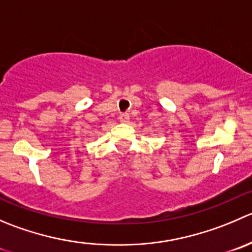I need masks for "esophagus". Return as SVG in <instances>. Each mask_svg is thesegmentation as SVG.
<instances>
[{"instance_id":"1","label":"esophagus","mask_w":252,"mask_h":252,"mask_svg":"<svg viewBox=\"0 0 252 252\" xmlns=\"http://www.w3.org/2000/svg\"><path fill=\"white\" fill-rule=\"evenodd\" d=\"M119 119H121V122H128L129 121V114L128 113H121V116H119Z\"/></svg>"}]
</instances>
